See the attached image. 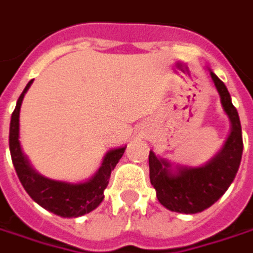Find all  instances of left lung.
<instances>
[{
	"instance_id": "left-lung-1",
	"label": "left lung",
	"mask_w": 253,
	"mask_h": 253,
	"mask_svg": "<svg viewBox=\"0 0 253 253\" xmlns=\"http://www.w3.org/2000/svg\"><path fill=\"white\" fill-rule=\"evenodd\" d=\"M221 97V105L229 119L231 131L222 148L203 166L190 167L174 164L150 151V181L157 200L167 210L180 214H197L210 208L228 190L235 178L242 159V128L231 94L224 82L210 71Z\"/></svg>"
}]
</instances>
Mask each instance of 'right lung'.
Instances as JSON below:
<instances>
[{"instance_id": "add662e5", "label": "right lung", "mask_w": 253, "mask_h": 253, "mask_svg": "<svg viewBox=\"0 0 253 253\" xmlns=\"http://www.w3.org/2000/svg\"><path fill=\"white\" fill-rule=\"evenodd\" d=\"M34 81L28 83L18 99L9 125V151L18 178L28 195L46 211L63 218H78L96 210L105 198V188L109 184L112 170L122 159L125 147L109 150L102 166L93 175L83 182H68L52 180L34 170L19 143V112L24 96Z\"/></svg>"}]
</instances>
